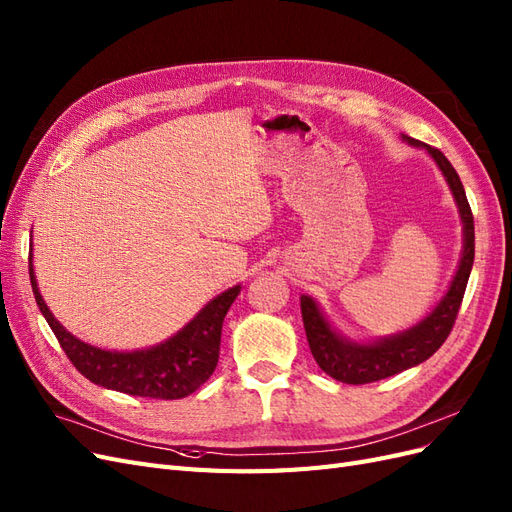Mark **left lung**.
<instances>
[{
  "label": "left lung",
  "mask_w": 512,
  "mask_h": 512,
  "mask_svg": "<svg viewBox=\"0 0 512 512\" xmlns=\"http://www.w3.org/2000/svg\"><path fill=\"white\" fill-rule=\"evenodd\" d=\"M404 138L414 147H425L429 151V156L440 166L448 185H451V192L457 200L461 222H463V254H461L459 269L455 273V280L451 288H448V292L444 294V299L438 303V307L410 331L393 335L389 339H382V342H376V344H354L344 337H339L320 314L314 299H309L303 294L301 314H303L309 350H312L314 359L324 374H329L331 378L346 384L376 382L427 361L429 356L446 342V337L451 335L461 301H463V294H466L468 277L472 271L474 215L457 170L453 168L451 162L446 160V156L440 149L429 147L410 136H404Z\"/></svg>",
  "instance_id": "left-lung-1"
}]
</instances>
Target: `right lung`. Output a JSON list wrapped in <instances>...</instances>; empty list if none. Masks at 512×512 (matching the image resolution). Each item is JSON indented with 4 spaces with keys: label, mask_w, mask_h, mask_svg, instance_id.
<instances>
[{
    "label": "right lung",
    "mask_w": 512,
    "mask_h": 512,
    "mask_svg": "<svg viewBox=\"0 0 512 512\" xmlns=\"http://www.w3.org/2000/svg\"><path fill=\"white\" fill-rule=\"evenodd\" d=\"M29 280L40 312L53 329L61 350L87 380L104 389L151 399L188 397L211 378L220 359L224 316L241 292V286L228 288L160 346L134 352H108L76 339L55 320L38 290L32 258H29Z\"/></svg>",
    "instance_id": "add662e5"
}]
</instances>
